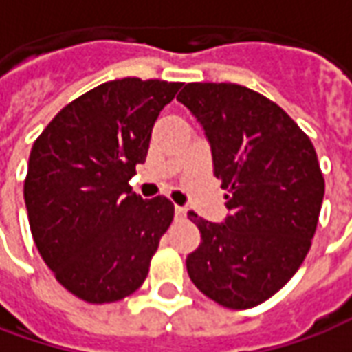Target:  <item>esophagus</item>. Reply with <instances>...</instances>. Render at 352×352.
<instances>
[{
    "mask_svg": "<svg viewBox=\"0 0 352 352\" xmlns=\"http://www.w3.org/2000/svg\"><path fill=\"white\" fill-rule=\"evenodd\" d=\"M175 219L177 221H184L186 219V209L184 207H175Z\"/></svg>",
    "mask_w": 352,
    "mask_h": 352,
    "instance_id": "34e87169",
    "label": "esophagus"
}]
</instances>
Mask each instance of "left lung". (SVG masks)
Listing matches in <instances>:
<instances>
[{"label":"left lung","instance_id":"obj_1","mask_svg":"<svg viewBox=\"0 0 352 352\" xmlns=\"http://www.w3.org/2000/svg\"><path fill=\"white\" fill-rule=\"evenodd\" d=\"M177 100L211 143L230 214L214 224L190 211L201 243L186 258L213 302L249 309L287 285L307 256L324 198L311 139L275 101L232 82H188Z\"/></svg>","mask_w":352,"mask_h":352}]
</instances>
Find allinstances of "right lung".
Masks as SVG:
<instances>
[{
  "label": "right lung",
  "instance_id": "right-lung-1",
  "mask_svg": "<svg viewBox=\"0 0 352 352\" xmlns=\"http://www.w3.org/2000/svg\"><path fill=\"white\" fill-rule=\"evenodd\" d=\"M183 82L126 77L67 103L35 139L26 181L35 247L56 280L88 303L118 302L146 279L175 207L131 192L160 111Z\"/></svg>",
  "mask_w": 352,
  "mask_h": 352
}]
</instances>
